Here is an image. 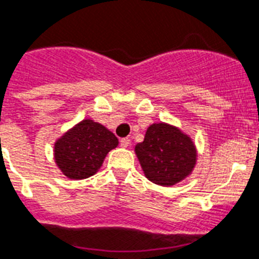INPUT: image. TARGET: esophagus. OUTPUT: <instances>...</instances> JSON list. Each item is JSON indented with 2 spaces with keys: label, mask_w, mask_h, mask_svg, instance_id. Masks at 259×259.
Segmentation results:
<instances>
[{
  "label": "esophagus",
  "mask_w": 259,
  "mask_h": 259,
  "mask_svg": "<svg viewBox=\"0 0 259 259\" xmlns=\"http://www.w3.org/2000/svg\"><path fill=\"white\" fill-rule=\"evenodd\" d=\"M119 145H121V147H127L130 145V140L129 138H121L119 140Z\"/></svg>",
  "instance_id": "1"
}]
</instances>
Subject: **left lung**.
I'll use <instances>...</instances> for the list:
<instances>
[{"label":"left lung","instance_id":"8db88e82","mask_svg":"<svg viewBox=\"0 0 259 259\" xmlns=\"http://www.w3.org/2000/svg\"><path fill=\"white\" fill-rule=\"evenodd\" d=\"M136 154L145 177L163 187L174 186L188 177L197 156L190 137L163 122L149 126L143 142L137 143Z\"/></svg>","mask_w":259,"mask_h":259}]
</instances>
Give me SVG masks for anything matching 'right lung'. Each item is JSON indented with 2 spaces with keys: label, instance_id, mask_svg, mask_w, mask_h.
Here are the masks:
<instances>
[{
  "label": "right lung",
  "instance_id": "obj_1",
  "mask_svg": "<svg viewBox=\"0 0 259 259\" xmlns=\"http://www.w3.org/2000/svg\"><path fill=\"white\" fill-rule=\"evenodd\" d=\"M117 137L101 123L82 119L55 143V162L69 179H87L99 171Z\"/></svg>",
  "mask_w": 259,
  "mask_h": 259
}]
</instances>
